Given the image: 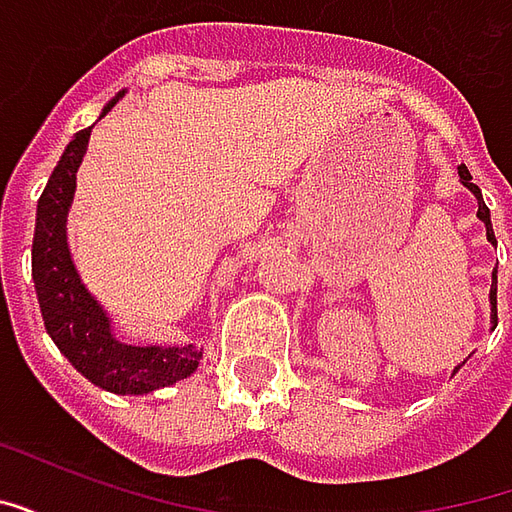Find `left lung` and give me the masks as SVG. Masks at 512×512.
Returning a JSON list of instances; mask_svg holds the SVG:
<instances>
[{
	"instance_id": "obj_1",
	"label": "left lung",
	"mask_w": 512,
	"mask_h": 512,
	"mask_svg": "<svg viewBox=\"0 0 512 512\" xmlns=\"http://www.w3.org/2000/svg\"><path fill=\"white\" fill-rule=\"evenodd\" d=\"M458 175H461L463 186H466V189L472 191L474 197H477V205H480V208H477V216H480V219L485 222L488 241H491V244H496L494 230H491V211H488V205L483 202V194H480V189H477V183H472V175H469V169L466 167H458ZM491 312H494V315H491V321H494V326H496V271H494V285H491Z\"/></svg>"
}]
</instances>
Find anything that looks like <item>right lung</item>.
<instances>
[{"label":"right lung","mask_w":512,"mask_h":512,"mask_svg":"<svg viewBox=\"0 0 512 512\" xmlns=\"http://www.w3.org/2000/svg\"><path fill=\"white\" fill-rule=\"evenodd\" d=\"M115 104L117 98L106 106L104 115ZM90 131L93 128H84L73 136L40 194L32 238V279L46 332L62 354L68 356V362L106 392L147 395L158 386H169L191 376L200 365L202 351L194 345L139 348L115 340L106 312L87 293L76 274L65 238V219L76 189V169L82 164Z\"/></svg>","instance_id":"right-lung-1"}]
</instances>
